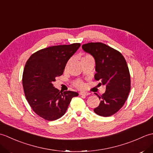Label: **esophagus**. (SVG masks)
<instances>
[{
    "instance_id": "obj_1",
    "label": "esophagus",
    "mask_w": 153,
    "mask_h": 153,
    "mask_svg": "<svg viewBox=\"0 0 153 153\" xmlns=\"http://www.w3.org/2000/svg\"><path fill=\"white\" fill-rule=\"evenodd\" d=\"M79 94L81 95H84V96H87V95H89V93H87V92H83V91H82V92H80L79 93Z\"/></svg>"
}]
</instances>
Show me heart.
<instances>
[{
  "mask_svg": "<svg viewBox=\"0 0 153 153\" xmlns=\"http://www.w3.org/2000/svg\"><path fill=\"white\" fill-rule=\"evenodd\" d=\"M90 56L89 55H87V56H85V57H83V58H86V57H89ZM70 61H69L67 63V66L68 64H69V63H70ZM74 85L76 86L77 88H79V89H83V88H85V83H84L82 80H77V81H76V82H74Z\"/></svg>",
  "mask_w": 153,
  "mask_h": 153,
  "instance_id": "1",
  "label": "heart"
}]
</instances>
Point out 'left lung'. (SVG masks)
<instances>
[{
  "label": "left lung",
  "mask_w": 153,
  "mask_h": 153,
  "mask_svg": "<svg viewBox=\"0 0 153 153\" xmlns=\"http://www.w3.org/2000/svg\"><path fill=\"white\" fill-rule=\"evenodd\" d=\"M83 51L95 60V79L106 85V91L99 96L100 102L94 109L97 114L108 117L114 114L124 105L130 91L131 79L128 65L123 55L102 43L82 45Z\"/></svg>",
  "instance_id": "1"
}]
</instances>
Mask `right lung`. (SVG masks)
Returning a JSON list of instances; mask_svg holds the SVG:
<instances>
[{"instance_id": "obj_1", "label": "right lung", "mask_w": 153, "mask_h": 153, "mask_svg": "<svg viewBox=\"0 0 153 153\" xmlns=\"http://www.w3.org/2000/svg\"><path fill=\"white\" fill-rule=\"evenodd\" d=\"M80 43L53 46L33 53L25 63L22 77L24 93L33 111L48 121L61 118L77 92L59 91L53 86L56 77L63 74L70 57Z\"/></svg>"}]
</instances>
